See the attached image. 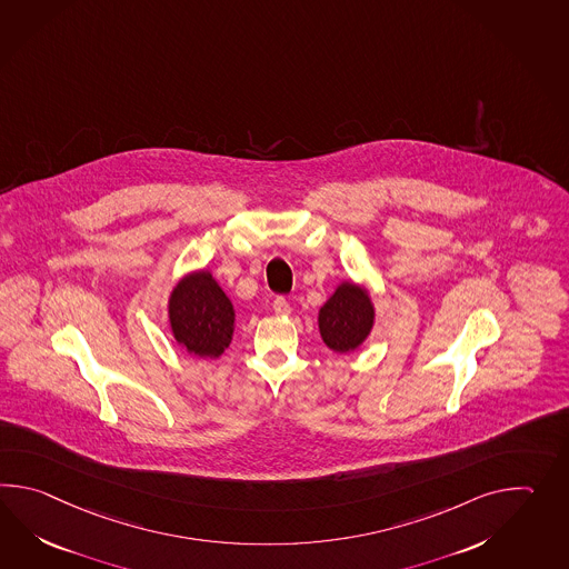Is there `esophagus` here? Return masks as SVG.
I'll return each mask as SVG.
<instances>
[{"label": "esophagus", "mask_w": 569, "mask_h": 569, "mask_svg": "<svg viewBox=\"0 0 569 569\" xmlns=\"http://www.w3.org/2000/svg\"><path fill=\"white\" fill-rule=\"evenodd\" d=\"M273 310H276V315L278 316H288L291 312L290 302H288L283 296H278V298L273 300Z\"/></svg>", "instance_id": "1"}]
</instances>
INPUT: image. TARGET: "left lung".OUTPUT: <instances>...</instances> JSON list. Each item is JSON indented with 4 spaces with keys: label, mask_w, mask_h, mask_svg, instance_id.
Returning <instances> with one entry per match:
<instances>
[{
    "label": "left lung",
    "mask_w": 569,
    "mask_h": 569,
    "mask_svg": "<svg viewBox=\"0 0 569 569\" xmlns=\"http://www.w3.org/2000/svg\"><path fill=\"white\" fill-rule=\"evenodd\" d=\"M376 308L366 288L342 281L318 312V329L325 345L337 353H349L366 342L373 329Z\"/></svg>",
    "instance_id": "left-lung-1"
}]
</instances>
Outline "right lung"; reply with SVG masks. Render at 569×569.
<instances>
[{"label":"right lung","mask_w":569,"mask_h":569,"mask_svg":"<svg viewBox=\"0 0 569 569\" xmlns=\"http://www.w3.org/2000/svg\"><path fill=\"white\" fill-rule=\"evenodd\" d=\"M171 332L196 357H220L234 332V308L208 269L179 279L169 296Z\"/></svg>","instance_id":"obj_1"}]
</instances>
